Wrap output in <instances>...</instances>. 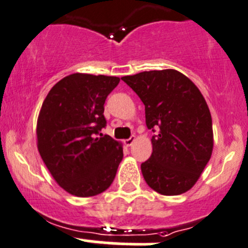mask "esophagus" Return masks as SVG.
<instances>
[{"label":"esophagus","mask_w":248,"mask_h":248,"mask_svg":"<svg viewBox=\"0 0 248 248\" xmlns=\"http://www.w3.org/2000/svg\"><path fill=\"white\" fill-rule=\"evenodd\" d=\"M136 141V137L135 136H131V137H129V139H126L125 140V144H126V146H132V143H134V142Z\"/></svg>","instance_id":"esophagus-1"}]
</instances>
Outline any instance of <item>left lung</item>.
I'll list each match as a JSON object with an SVG mask.
<instances>
[{"mask_svg": "<svg viewBox=\"0 0 248 248\" xmlns=\"http://www.w3.org/2000/svg\"><path fill=\"white\" fill-rule=\"evenodd\" d=\"M122 79L143 102L147 127L159 130L152 136L151 158L141 165L144 181L161 195L188 192L213 151L212 118L202 92L172 68L144 71Z\"/></svg>", "mask_w": 248, "mask_h": 248, "instance_id": "8db88e82", "label": "left lung"}]
</instances>
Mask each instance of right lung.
I'll return each instance as SVG.
<instances>
[{"label": "right lung", "mask_w": 248, "mask_h": 248, "mask_svg": "<svg viewBox=\"0 0 248 248\" xmlns=\"http://www.w3.org/2000/svg\"><path fill=\"white\" fill-rule=\"evenodd\" d=\"M118 77L73 73L59 80L42 104L37 148L55 182L75 197H94L113 182L123 143L102 136L104 105Z\"/></svg>", "instance_id": "right-lung-1"}]
</instances>
